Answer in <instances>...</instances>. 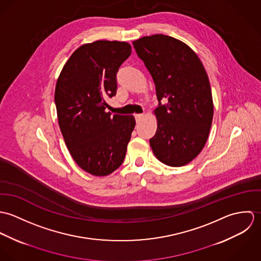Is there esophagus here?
Wrapping results in <instances>:
<instances>
[{"label":"esophagus","mask_w":261,"mask_h":261,"mask_svg":"<svg viewBox=\"0 0 261 261\" xmlns=\"http://www.w3.org/2000/svg\"><path fill=\"white\" fill-rule=\"evenodd\" d=\"M143 116H144V114H143V113H137V114H135V117H136L137 122L141 121V119L143 118Z\"/></svg>","instance_id":"obj_1"}]
</instances>
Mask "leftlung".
<instances>
[{"label":"left lung","mask_w":261,"mask_h":261,"mask_svg":"<svg viewBox=\"0 0 261 261\" xmlns=\"http://www.w3.org/2000/svg\"><path fill=\"white\" fill-rule=\"evenodd\" d=\"M133 44L153 79L159 100L150 148L165 165L185 166L204 148L212 124L207 72L197 54L178 39L156 34ZM162 99L167 103L162 104Z\"/></svg>","instance_id":"8db88e82"}]
</instances>
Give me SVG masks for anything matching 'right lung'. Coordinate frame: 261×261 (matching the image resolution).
I'll return each mask as SVG.
<instances>
[{"label":"right lung","mask_w":261,"mask_h":261,"mask_svg":"<svg viewBox=\"0 0 261 261\" xmlns=\"http://www.w3.org/2000/svg\"><path fill=\"white\" fill-rule=\"evenodd\" d=\"M132 54L126 42L95 41L75 50L55 88L58 123L75 163L93 176H108L123 162L136 125L133 115L106 112L116 94V73Z\"/></svg>","instance_id":"obj_1"}]
</instances>
